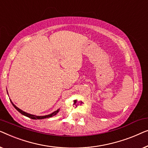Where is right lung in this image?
Masks as SVG:
<instances>
[{
    "mask_svg": "<svg viewBox=\"0 0 148 148\" xmlns=\"http://www.w3.org/2000/svg\"><path fill=\"white\" fill-rule=\"evenodd\" d=\"M12 105H13V107L15 108V109L17 110V111L19 112L20 113H21L22 115H23L25 116H27V117L29 118H31L32 119H46V118H49V117H51V116H53L54 115H56V114H57L58 112H59L60 109H58L57 111H54L53 113L49 114V115H45V116H36V115H32V114H29V113H26V112H25L23 111H22V110H21L20 109H18V108L17 107H16L15 105H14L13 103H12V102L11 101Z\"/></svg>",
    "mask_w": 148,
    "mask_h": 148,
    "instance_id": "obj_1",
    "label": "right lung"
}]
</instances>
